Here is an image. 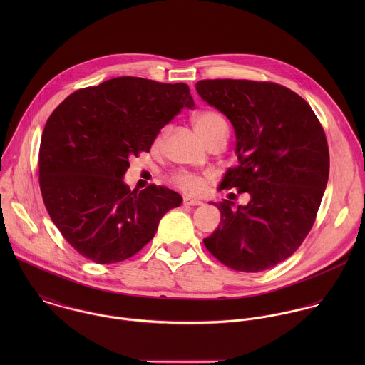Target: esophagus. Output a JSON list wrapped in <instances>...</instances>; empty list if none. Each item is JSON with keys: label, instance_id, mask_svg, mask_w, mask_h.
I'll return each instance as SVG.
<instances>
[{"label": "esophagus", "instance_id": "1", "mask_svg": "<svg viewBox=\"0 0 365 365\" xmlns=\"http://www.w3.org/2000/svg\"><path fill=\"white\" fill-rule=\"evenodd\" d=\"M182 204L185 207H198V205H202V202L200 200H194V198H190V197H185L182 198Z\"/></svg>", "mask_w": 365, "mask_h": 365}]
</instances>
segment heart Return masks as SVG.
Returning a JSON list of instances; mask_svg holds the SVG:
<instances>
[{
  "label": "heart",
  "mask_w": 365,
  "mask_h": 365,
  "mask_svg": "<svg viewBox=\"0 0 365 365\" xmlns=\"http://www.w3.org/2000/svg\"><path fill=\"white\" fill-rule=\"evenodd\" d=\"M192 126L207 145L217 135L227 136V123L223 115L213 109H205L195 113L192 118ZM165 135H167V130H163L158 135L156 139L157 145H160L164 140ZM170 182L175 188L187 194H198L205 188L208 180L205 177H201L188 171H177L170 177Z\"/></svg>",
  "instance_id": "1"
}]
</instances>
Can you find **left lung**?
Returning a JSON list of instances; mask_svg holds the SVG:
<instances>
[{
    "instance_id": "left-lung-1",
    "label": "left lung",
    "mask_w": 365,
    "mask_h": 365,
    "mask_svg": "<svg viewBox=\"0 0 365 365\" xmlns=\"http://www.w3.org/2000/svg\"><path fill=\"white\" fill-rule=\"evenodd\" d=\"M195 88L235 128L239 165L219 190L250 195L237 209L226 200L213 204L222 217L204 245L235 271L268 269L292 256L312 229L329 178L324 130L311 105L277 83L201 80Z\"/></svg>"
}]
</instances>
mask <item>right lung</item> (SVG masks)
Segmentation results:
<instances>
[{"label": "right lung", "instance_id": "add662e5", "mask_svg": "<svg viewBox=\"0 0 365 365\" xmlns=\"http://www.w3.org/2000/svg\"><path fill=\"white\" fill-rule=\"evenodd\" d=\"M190 87L116 77L70 94L49 116L39 149V185L63 237L97 264L126 260L156 235L181 195L150 184L139 191L122 177L129 157L149 152L160 129L182 108Z\"/></svg>", "mask_w": 365, "mask_h": 365}]
</instances>
